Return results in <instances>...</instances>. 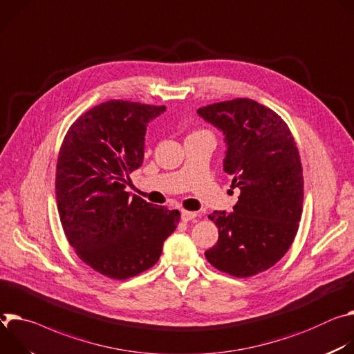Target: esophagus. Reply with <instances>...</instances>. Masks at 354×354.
<instances>
[{
  "label": "esophagus",
  "instance_id": "esophagus-1",
  "mask_svg": "<svg viewBox=\"0 0 354 354\" xmlns=\"http://www.w3.org/2000/svg\"><path fill=\"white\" fill-rule=\"evenodd\" d=\"M195 216H197V214H195V212H191V211H185V209H181V219H183L184 222H188V221L194 219Z\"/></svg>",
  "mask_w": 354,
  "mask_h": 354
}]
</instances>
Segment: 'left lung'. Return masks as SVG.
Masks as SVG:
<instances>
[{
    "instance_id": "8db88e82",
    "label": "left lung",
    "mask_w": 354,
    "mask_h": 354,
    "mask_svg": "<svg viewBox=\"0 0 354 354\" xmlns=\"http://www.w3.org/2000/svg\"><path fill=\"white\" fill-rule=\"evenodd\" d=\"M198 113L223 132V170L241 189L233 212L208 216L219 238L205 257L229 276H256L283 259L298 232L304 177L297 143L279 113L250 98L211 104Z\"/></svg>"
}]
</instances>
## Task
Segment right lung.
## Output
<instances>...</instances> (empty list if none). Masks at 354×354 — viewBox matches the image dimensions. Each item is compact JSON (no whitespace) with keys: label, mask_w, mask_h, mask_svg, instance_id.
<instances>
[{"label":"right lung","mask_w":354,"mask_h":354,"mask_svg":"<svg viewBox=\"0 0 354 354\" xmlns=\"http://www.w3.org/2000/svg\"><path fill=\"white\" fill-rule=\"evenodd\" d=\"M165 111L109 100L77 118L60 146L56 200L64 234L78 257L112 280L154 266L180 222L177 209L125 191L143 162L146 125Z\"/></svg>","instance_id":"obj_1"}]
</instances>
